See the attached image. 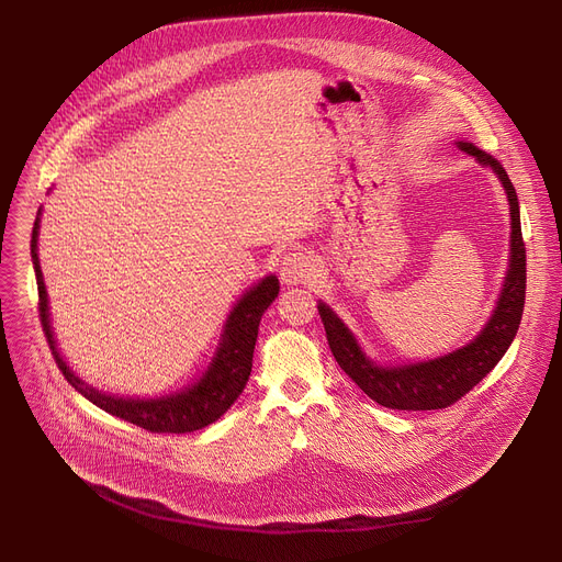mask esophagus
Instances as JSON below:
<instances>
[{
    "instance_id": "obj_1",
    "label": "esophagus",
    "mask_w": 562,
    "mask_h": 562,
    "mask_svg": "<svg viewBox=\"0 0 562 562\" xmlns=\"http://www.w3.org/2000/svg\"><path fill=\"white\" fill-rule=\"evenodd\" d=\"M316 259L310 252L291 250L280 261V278L286 284H303L316 276Z\"/></svg>"
}]
</instances>
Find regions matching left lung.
Wrapping results in <instances>:
<instances>
[{
  "label": "left lung",
  "mask_w": 562,
  "mask_h": 562,
  "mask_svg": "<svg viewBox=\"0 0 562 562\" xmlns=\"http://www.w3.org/2000/svg\"><path fill=\"white\" fill-rule=\"evenodd\" d=\"M460 147L467 155L476 157L481 164L490 166L498 175V180L504 182V189L510 202V218H513L510 269H508L504 291H501L498 305L485 330L464 348L453 350L439 360L382 369L364 358V352L360 350L356 337L348 333V328L330 312V307H326L323 303L318 305L323 328H326V337L337 364L369 398H373L378 405H385L392 409L422 412V409H441L458 403L464 394H469L479 385L501 358L506 356L508 346L513 344L519 330V321L524 314L526 246L521 236L519 202H517L515 187L504 166H501L496 159H492L490 155H485L483 150H479L476 145L460 143Z\"/></svg>",
  "instance_id": "8db88e82"
}]
</instances>
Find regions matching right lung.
Instances as JSON below:
<instances>
[{
	"instance_id": "1",
	"label": "right lung",
	"mask_w": 562,
	"mask_h": 562,
	"mask_svg": "<svg viewBox=\"0 0 562 562\" xmlns=\"http://www.w3.org/2000/svg\"><path fill=\"white\" fill-rule=\"evenodd\" d=\"M36 239H38V218L34 223L32 232V259H34V271H36V282H38V316H41V326L47 337L49 350L56 360L58 371H64L66 380L70 385L91 401L93 405L102 407L104 412L113 417H121L147 432H193L204 426L214 424L221 419L229 405L239 398L244 392L246 382L250 378L252 369V352H255V341H257V330H259V321L261 314L269 307L278 291L280 282L278 278L269 276L263 278L257 286H252L246 296L236 303L232 310L223 344L216 352V358L212 367L206 369L202 380L198 385L184 390L182 394H172L166 398L157 401H132V398H113L106 396L93 387H86L83 382L66 367L64 358L58 356V350L54 346L52 328H49V314H47V291L43 282V271H41V261L36 252Z\"/></svg>"
}]
</instances>
